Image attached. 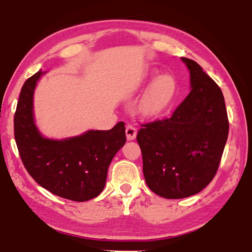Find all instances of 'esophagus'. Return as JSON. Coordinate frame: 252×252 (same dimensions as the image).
<instances>
[{
  "mask_svg": "<svg viewBox=\"0 0 252 252\" xmlns=\"http://www.w3.org/2000/svg\"><path fill=\"white\" fill-rule=\"evenodd\" d=\"M126 139L127 140H133L136 136V129L135 126L127 125L126 127Z\"/></svg>",
  "mask_w": 252,
  "mask_h": 252,
  "instance_id": "1",
  "label": "esophagus"
}]
</instances>
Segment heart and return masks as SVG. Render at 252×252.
I'll return each mask as SVG.
<instances>
[{
    "label": "heart",
    "instance_id": "1",
    "mask_svg": "<svg viewBox=\"0 0 252 252\" xmlns=\"http://www.w3.org/2000/svg\"><path fill=\"white\" fill-rule=\"evenodd\" d=\"M176 93L177 83L172 76H159L144 93L140 103V111L147 118L160 116L172 103Z\"/></svg>",
    "mask_w": 252,
    "mask_h": 252
}]
</instances>
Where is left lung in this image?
I'll return each instance as SVG.
<instances>
[{"instance_id":"left-lung-1","label":"left lung","mask_w":252,"mask_h":252,"mask_svg":"<svg viewBox=\"0 0 252 252\" xmlns=\"http://www.w3.org/2000/svg\"><path fill=\"white\" fill-rule=\"evenodd\" d=\"M182 61L190 93L171 118L144 123L136 134L147 185L167 199L190 197L212 181L229 133L221 89L193 60Z\"/></svg>"}]
</instances>
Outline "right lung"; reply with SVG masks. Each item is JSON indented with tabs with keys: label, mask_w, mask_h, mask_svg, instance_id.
<instances>
[{
	"label": "right lung",
	"mask_w": 252,
	"mask_h": 252,
	"mask_svg": "<svg viewBox=\"0 0 252 252\" xmlns=\"http://www.w3.org/2000/svg\"><path fill=\"white\" fill-rule=\"evenodd\" d=\"M42 74L40 70L25 81L16 105L14 136L21 160L30 176L51 193L88 201L102 192L111 161L125 146V123L64 140L44 138L33 118L34 89Z\"/></svg>",
	"instance_id": "1"
}]
</instances>
